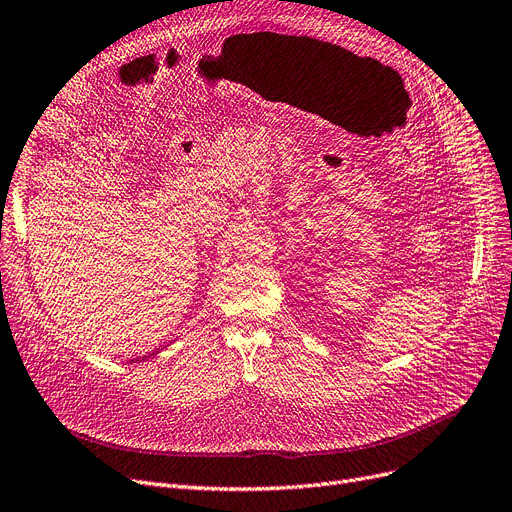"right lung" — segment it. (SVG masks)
Instances as JSON below:
<instances>
[{"label": "right lung", "instance_id": "1", "mask_svg": "<svg viewBox=\"0 0 512 512\" xmlns=\"http://www.w3.org/2000/svg\"><path fill=\"white\" fill-rule=\"evenodd\" d=\"M158 352H160V350H158ZM145 358H147V356H145Z\"/></svg>", "mask_w": 512, "mask_h": 512}]
</instances>
